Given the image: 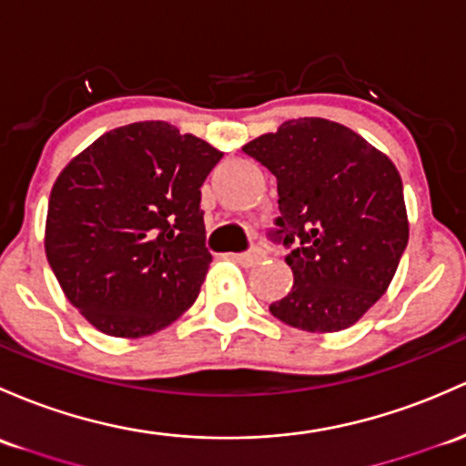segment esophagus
<instances>
[{"mask_svg": "<svg viewBox=\"0 0 466 466\" xmlns=\"http://www.w3.org/2000/svg\"><path fill=\"white\" fill-rule=\"evenodd\" d=\"M262 255H264L262 248L255 247V248H251V251H247V253H233L231 258L235 259V262L242 264V267H253V264L258 262V259L262 258Z\"/></svg>", "mask_w": 466, "mask_h": 466, "instance_id": "esophagus-1", "label": "esophagus"}]
</instances>
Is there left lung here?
<instances>
[{
  "label": "left lung",
  "mask_w": 466,
  "mask_h": 466,
  "mask_svg": "<svg viewBox=\"0 0 466 466\" xmlns=\"http://www.w3.org/2000/svg\"><path fill=\"white\" fill-rule=\"evenodd\" d=\"M278 179L275 239L293 287L268 307L311 333L351 327L382 298L409 242L402 179L391 159L342 124L289 119L242 148Z\"/></svg>",
  "instance_id": "left-lung-1"
}]
</instances>
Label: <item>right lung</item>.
Wrapping results in <instances>:
<instances>
[{"label": "right lung", "mask_w": 466, "mask_h": 466, "mask_svg": "<svg viewBox=\"0 0 466 466\" xmlns=\"http://www.w3.org/2000/svg\"><path fill=\"white\" fill-rule=\"evenodd\" d=\"M222 155L167 122H137L104 133L59 173L46 258L95 329L142 338L195 302L213 259L199 188Z\"/></svg>", "instance_id": "add662e5"}]
</instances>
